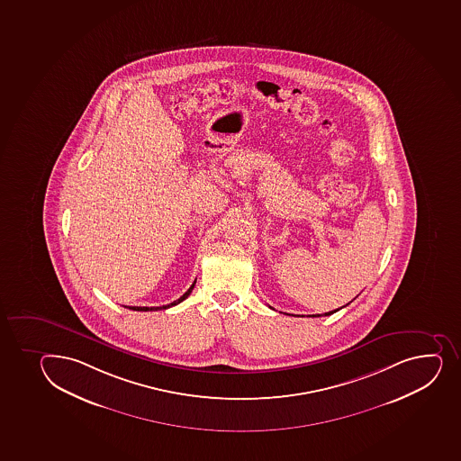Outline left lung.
<instances>
[{"label":"left lung","instance_id":"8db88e82","mask_svg":"<svg viewBox=\"0 0 461 461\" xmlns=\"http://www.w3.org/2000/svg\"><path fill=\"white\" fill-rule=\"evenodd\" d=\"M338 310H332V312H328V313H323V314H313V318H319V316H330V314L336 313V312H338Z\"/></svg>","mask_w":461,"mask_h":461}]
</instances>
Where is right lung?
<instances>
[{
    "mask_svg": "<svg viewBox=\"0 0 461 461\" xmlns=\"http://www.w3.org/2000/svg\"><path fill=\"white\" fill-rule=\"evenodd\" d=\"M194 283L196 281H194V285H190L189 290L185 292L183 296H180V298L176 299V301H174V303H171V304L167 305H162V307H129V309L136 310V312H151V310H167L169 309V307H174V305L180 304V303H183L187 296H189L190 294H192V290H194Z\"/></svg>",
    "mask_w": 461,
    "mask_h": 461,
    "instance_id": "add662e5",
    "label": "right lung"
}]
</instances>
